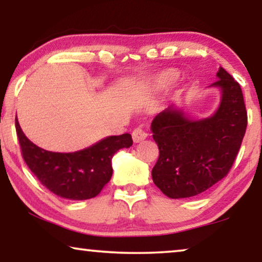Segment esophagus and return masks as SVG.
Wrapping results in <instances>:
<instances>
[{"label":"esophagus","instance_id":"1","mask_svg":"<svg viewBox=\"0 0 262 262\" xmlns=\"http://www.w3.org/2000/svg\"><path fill=\"white\" fill-rule=\"evenodd\" d=\"M146 137H148V134H146V132L141 127L135 128L134 132H132V139H134L135 143H139V142L144 141Z\"/></svg>","mask_w":262,"mask_h":262}]
</instances>
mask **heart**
Wrapping results in <instances>:
<instances>
[{
	"instance_id": "b5f03b06",
	"label": "heart",
	"mask_w": 262,
	"mask_h": 262,
	"mask_svg": "<svg viewBox=\"0 0 262 262\" xmlns=\"http://www.w3.org/2000/svg\"><path fill=\"white\" fill-rule=\"evenodd\" d=\"M177 73L173 70H166L160 73L154 80V84L155 87H167V85H170L173 82L177 80Z\"/></svg>"
}]
</instances>
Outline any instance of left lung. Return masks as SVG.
Returning a JSON list of instances; mask_svg holds the SVG:
<instances>
[{
	"label": "left lung",
	"mask_w": 262,
	"mask_h": 262,
	"mask_svg": "<svg viewBox=\"0 0 262 262\" xmlns=\"http://www.w3.org/2000/svg\"><path fill=\"white\" fill-rule=\"evenodd\" d=\"M211 87L222 99L213 116L193 120L170 105L154 118L152 138L160 150L152 181L173 199L198 195L227 177L241 148L247 128L242 89L223 68Z\"/></svg>",
	"instance_id": "8db88e82"
}]
</instances>
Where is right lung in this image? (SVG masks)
<instances>
[{
	"label": "right lung",
	"instance_id": "right-lung-1",
	"mask_svg": "<svg viewBox=\"0 0 262 262\" xmlns=\"http://www.w3.org/2000/svg\"><path fill=\"white\" fill-rule=\"evenodd\" d=\"M16 135L25 162L40 184L60 198H94L111 180L112 157L119 149L130 148L131 135L111 136L75 152H52L28 139L15 119Z\"/></svg>",
	"mask_w": 262,
	"mask_h": 262
}]
</instances>
